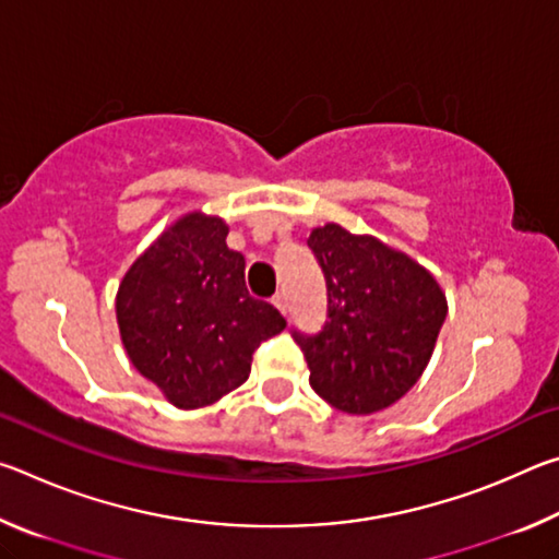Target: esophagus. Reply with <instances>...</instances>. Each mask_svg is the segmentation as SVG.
Masks as SVG:
<instances>
[{
    "mask_svg": "<svg viewBox=\"0 0 559 559\" xmlns=\"http://www.w3.org/2000/svg\"><path fill=\"white\" fill-rule=\"evenodd\" d=\"M271 302H273V306H276V308L281 310L283 316L288 313V300H286V293H276V296L271 298Z\"/></svg>",
    "mask_w": 559,
    "mask_h": 559,
    "instance_id": "1",
    "label": "esophagus"
}]
</instances>
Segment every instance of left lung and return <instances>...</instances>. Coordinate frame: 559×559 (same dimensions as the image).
<instances>
[{"mask_svg": "<svg viewBox=\"0 0 559 559\" xmlns=\"http://www.w3.org/2000/svg\"><path fill=\"white\" fill-rule=\"evenodd\" d=\"M328 283V320L298 335L310 386L345 414L367 416L412 390L447 320V293L419 261L340 224L310 231Z\"/></svg>", "mask_w": 559, "mask_h": 559, "instance_id": "left-lung-1", "label": "left lung"}]
</instances>
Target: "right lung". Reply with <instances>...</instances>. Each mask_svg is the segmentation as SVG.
Segmentation results:
<instances>
[{"label":"right lung","mask_w":559,"mask_h":559,"mask_svg":"<svg viewBox=\"0 0 559 559\" xmlns=\"http://www.w3.org/2000/svg\"><path fill=\"white\" fill-rule=\"evenodd\" d=\"M229 224L200 210L175 219L132 261L116 318L132 367L177 409L219 402L249 380L257 347L286 320L249 296Z\"/></svg>","instance_id":"right-lung-1"}]
</instances>
